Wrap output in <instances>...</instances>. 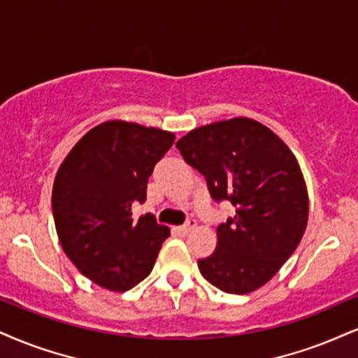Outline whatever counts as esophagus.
<instances>
[{
  "mask_svg": "<svg viewBox=\"0 0 358 358\" xmlns=\"http://www.w3.org/2000/svg\"><path fill=\"white\" fill-rule=\"evenodd\" d=\"M196 226H197L196 220L191 219V220H189L187 224H184V226L178 227V232H179V234H182V236H187L189 232H191V231H194V229H196Z\"/></svg>",
  "mask_w": 358,
  "mask_h": 358,
  "instance_id": "34e87169",
  "label": "esophagus"
}]
</instances>
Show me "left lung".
Instances as JSON below:
<instances>
[{"label":"left lung","mask_w":358,"mask_h":358,"mask_svg":"<svg viewBox=\"0 0 358 358\" xmlns=\"http://www.w3.org/2000/svg\"><path fill=\"white\" fill-rule=\"evenodd\" d=\"M176 148L204 176L215 202L236 207L217 227L214 252L197 260L202 277L222 292H254L306 232L308 194L297 159L275 132L249 117L197 127Z\"/></svg>","instance_id":"left-lung-1"}]
</instances>
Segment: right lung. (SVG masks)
I'll use <instances>...</instances> for the list:
<instances>
[{
    "instance_id": "right-lung-1",
    "label": "right lung",
    "mask_w": 358,
    "mask_h": 358,
    "mask_svg": "<svg viewBox=\"0 0 358 358\" xmlns=\"http://www.w3.org/2000/svg\"><path fill=\"white\" fill-rule=\"evenodd\" d=\"M174 139L169 131L106 121L86 132L57 169V237L78 271L94 284L126 292L151 273L169 227L151 214L134 222L132 207L145 201L149 176Z\"/></svg>"
}]
</instances>
